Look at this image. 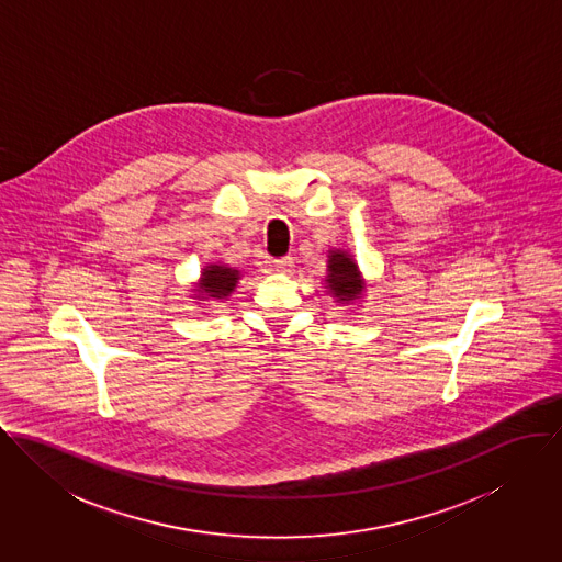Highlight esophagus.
Returning a JSON list of instances; mask_svg holds the SVG:
<instances>
[{
    "label": "esophagus",
    "instance_id": "obj_1",
    "mask_svg": "<svg viewBox=\"0 0 562 562\" xmlns=\"http://www.w3.org/2000/svg\"><path fill=\"white\" fill-rule=\"evenodd\" d=\"M267 267H269L271 271H276V273H291V271H293V258H291V256L276 258V260H269Z\"/></svg>",
    "mask_w": 562,
    "mask_h": 562
}]
</instances>
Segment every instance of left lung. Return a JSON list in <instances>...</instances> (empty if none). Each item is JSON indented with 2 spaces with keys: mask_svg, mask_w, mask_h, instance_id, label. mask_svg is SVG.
Wrapping results in <instances>:
<instances>
[{
  "mask_svg": "<svg viewBox=\"0 0 562 562\" xmlns=\"http://www.w3.org/2000/svg\"><path fill=\"white\" fill-rule=\"evenodd\" d=\"M327 289L334 293L338 302L356 300V295H360L364 289L360 282L358 265L345 251H334L329 258Z\"/></svg>",
  "mask_w": 562,
  "mask_h": 562,
  "instance_id": "left-lung-1",
  "label": "left lung"
}]
</instances>
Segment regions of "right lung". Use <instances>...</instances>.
Wrapping results in <instances>:
<instances>
[{
  "label": "right lung",
  "mask_w": 562,
  "mask_h": 562,
  "mask_svg": "<svg viewBox=\"0 0 562 562\" xmlns=\"http://www.w3.org/2000/svg\"><path fill=\"white\" fill-rule=\"evenodd\" d=\"M239 280V271L231 269V267H222V265H211L204 269L202 280H200V293H209V297L222 300L226 297L235 284Z\"/></svg>",
  "instance_id": "obj_1"
}]
</instances>
